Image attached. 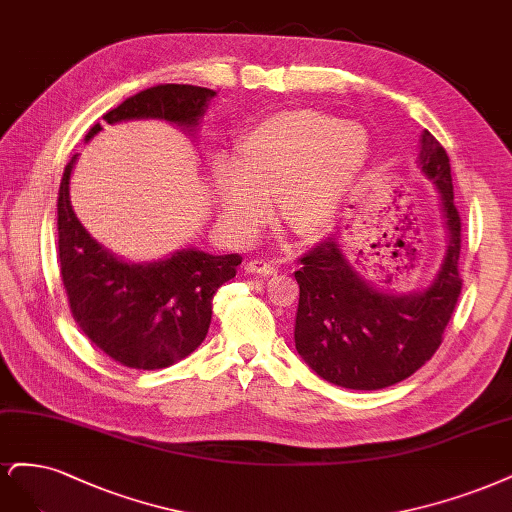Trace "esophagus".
I'll return each instance as SVG.
<instances>
[{
	"label": "esophagus",
	"instance_id": "esophagus-1",
	"mask_svg": "<svg viewBox=\"0 0 512 512\" xmlns=\"http://www.w3.org/2000/svg\"><path fill=\"white\" fill-rule=\"evenodd\" d=\"M244 270L249 272V274L270 276V274H274V272H276V266H274V263H270V261H263V259H251V261H246Z\"/></svg>",
	"mask_w": 512,
	"mask_h": 512
}]
</instances>
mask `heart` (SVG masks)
<instances>
[{"label":"heart","instance_id":"b5f03b06","mask_svg":"<svg viewBox=\"0 0 512 512\" xmlns=\"http://www.w3.org/2000/svg\"><path fill=\"white\" fill-rule=\"evenodd\" d=\"M366 159L361 127L315 110L276 112L242 136L238 163H214V200L236 227L255 225L266 214V200H276L287 227L317 236L336 217Z\"/></svg>","mask_w":512,"mask_h":512}]
</instances>
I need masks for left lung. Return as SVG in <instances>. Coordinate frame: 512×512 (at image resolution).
I'll use <instances>...</instances> for the list:
<instances>
[{
    "mask_svg": "<svg viewBox=\"0 0 512 512\" xmlns=\"http://www.w3.org/2000/svg\"><path fill=\"white\" fill-rule=\"evenodd\" d=\"M417 163L438 189L449 234L447 255L430 285L412 293L376 289L344 257L338 234L298 259L295 349L332 385L374 391L404 381L432 359L451 321L461 293V219L449 155L427 129Z\"/></svg>",
    "mask_w": 512,
    "mask_h": 512,
    "instance_id": "1",
    "label": "left lung"
}]
</instances>
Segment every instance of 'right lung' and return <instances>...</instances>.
<instances>
[{
  "mask_svg": "<svg viewBox=\"0 0 512 512\" xmlns=\"http://www.w3.org/2000/svg\"><path fill=\"white\" fill-rule=\"evenodd\" d=\"M212 89L157 85L127 97L104 114L114 125L159 119L193 131L204 117ZM95 123L85 140L100 134ZM74 155L63 170L57 200L59 270L72 317L97 349L136 370L168 368L191 355L208 334L212 298L236 276L240 255L180 249L151 263H131L91 238L70 202Z\"/></svg>",
  "mask_w": 512,
  "mask_h": 512,
  "instance_id": "right-lung-1",
  "label": "right lung"
}]
</instances>
